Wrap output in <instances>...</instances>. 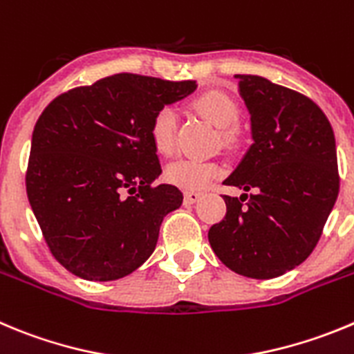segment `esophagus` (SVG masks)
<instances>
[{"mask_svg": "<svg viewBox=\"0 0 354 354\" xmlns=\"http://www.w3.org/2000/svg\"><path fill=\"white\" fill-rule=\"evenodd\" d=\"M200 198H202V193H196V191H186V193H184V203H186V205L198 202Z\"/></svg>", "mask_w": 354, "mask_h": 354, "instance_id": "esophagus-1", "label": "esophagus"}]
</instances>
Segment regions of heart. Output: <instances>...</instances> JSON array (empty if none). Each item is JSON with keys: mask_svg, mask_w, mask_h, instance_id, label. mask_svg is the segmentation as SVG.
<instances>
[{"mask_svg": "<svg viewBox=\"0 0 354 354\" xmlns=\"http://www.w3.org/2000/svg\"><path fill=\"white\" fill-rule=\"evenodd\" d=\"M193 109L217 126L221 133L223 142L230 144L235 138L233 126L239 121L241 110L235 100L230 98L223 91H207L198 98H194ZM175 131L177 119L170 106H161L154 112L149 122V137L152 145L160 154H171L175 149ZM223 174L221 165L212 160L200 158H180L171 161L165 170L167 183L180 187V189H203L210 186Z\"/></svg>", "mask_w": 354, "mask_h": 354, "instance_id": "obj_1", "label": "heart"}]
</instances>
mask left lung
<instances>
[{
	"mask_svg": "<svg viewBox=\"0 0 354 354\" xmlns=\"http://www.w3.org/2000/svg\"><path fill=\"white\" fill-rule=\"evenodd\" d=\"M251 113L254 144L226 186V216L209 230L230 270L272 279L306 261L339 194L335 137L310 98L258 75H235Z\"/></svg>",
	"mask_w": 354,
	"mask_h": 354,
	"instance_id": "1",
	"label": "left lung"
}]
</instances>
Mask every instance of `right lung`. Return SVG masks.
<instances>
[{"instance_id":"1","label":"right lung","mask_w":354,"mask_h":354,"mask_svg":"<svg viewBox=\"0 0 354 354\" xmlns=\"http://www.w3.org/2000/svg\"><path fill=\"white\" fill-rule=\"evenodd\" d=\"M196 80L118 73L52 100L35 124L26 191L52 256L87 281H115L152 254L183 193L152 186L161 165L149 137L158 109Z\"/></svg>"}]
</instances>
